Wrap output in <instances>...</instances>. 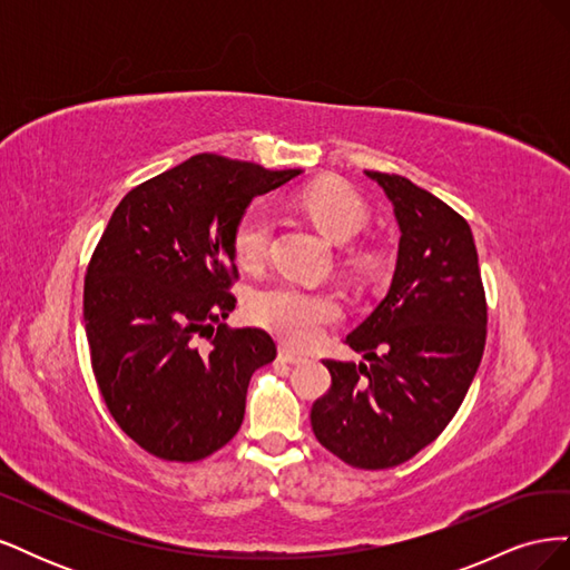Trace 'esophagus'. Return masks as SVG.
I'll return each mask as SVG.
<instances>
[{
    "mask_svg": "<svg viewBox=\"0 0 570 570\" xmlns=\"http://www.w3.org/2000/svg\"><path fill=\"white\" fill-rule=\"evenodd\" d=\"M278 356H281L283 361H287V364H302V361H306L304 354H297V352H292V350H287V347H283V350L278 352Z\"/></svg>",
    "mask_w": 570,
    "mask_h": 570,
    "instance_id": "esophagus-1",
    "label": "esophagus"
}]
</instances>
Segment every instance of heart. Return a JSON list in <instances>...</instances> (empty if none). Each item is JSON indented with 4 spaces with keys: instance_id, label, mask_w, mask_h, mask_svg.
Wrapping results in <instances>:
<instances>
[{
    "instance_id": "b5f03b06",
    "label": "heart",
    "mask_w": 570,
    "mask_h": 570,
    "mask_svg": "<svg viewBox=\"0 0 570 570\" xmlns=\"http://www.w3.org/2000/svg\"><path fill=\"white\" fill-rule=\"evenodd\" d=\"M297 204L316 223L318 230L335 243H350L368 220L366 202L354 187L337 178H321L306 185L297 195ZM271 230V216L262 206H249L243 212L233 228V254L239 266L258 268L266 262ZM340 302L333 295L292 283L256 292L249 302L254 323L295 347L314 344L325 327L340 318Z\"/></svg>"
}]
</instances>
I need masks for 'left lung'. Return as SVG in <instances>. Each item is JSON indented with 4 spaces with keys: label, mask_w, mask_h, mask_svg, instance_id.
<instances>
[{
    "label": "left lung",
    "mask_w": 570,
    "mask_h": 570,
    "mask_svg": "<svg viewBox=\"0 0 570 570\" xmlns=\"http://www.w3.org/2000/svg\"><path fill=\"white\" fill-rule=\"evenodd\" d=\"M400 223L387 297L344 344L366 364L323 358L331 390L312 406L316 440L383 471L416 456L454 419L485 352L488 299L461 214L404 176L366 170Z\"/></svg>",
    "instance_id": "1"
}]
</instances>
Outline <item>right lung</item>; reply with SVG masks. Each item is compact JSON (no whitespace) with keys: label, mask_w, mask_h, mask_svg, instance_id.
<instances>
[{"label":"right lung","mask_w":570,"mask_h":570,"mask_svg":"<svg viewBox=\"0 0 570 570\" xmlns=\"http://www.w3.org/2000/svg\"><path fill=\"white\" fill-rule=\"evenodd\" d=\"M299 174L197 154L132 187L101 233L82 289L92 373L151 456L206 459L243 425L249 377L278 347L258 327L220 323L237 302L233 228L256 195Z\"/></svg>","instance_id":"right-lung-1"}]
</instances>
